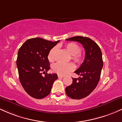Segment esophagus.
<instances>
[{
	"instance_id": "1",
	"label": "esophagus",
	"mask_w": 122,
	"mask_h": 122,
	"mask_svg": "<svg viewBox=\"0 0 122 122\" xmlns=\"http://www.w3.org/2000/svg\"><path fill=\"white\" fill-rule=\"evenodd\" d=\"M58 76L59 78H63L65 76H61V75H58V76Z\"/></svg>"
}]
</instances>
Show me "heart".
<instances>
[{"instance_id": "obj_1", "label": "heart", "mask_w": 122, "mask_h": 122, "mask_svg": "<svg viewBox=\"0 0 122 122\" xmlns=\"http://www.w3.org/2000/svg\"><path fill=\"white\" fill-rule=\"evenodd\" d=\"M66 49L72 55V59L75 63L81 64L83 61V55L81 52V48L78 45L75 43H69L65 46ZM57 48L53 47L48 54V59L49 61L52 62L55 59V55L56 53ZM75 66L72 63H56L52 66L53 71L56 73L60 75H65L69 72L74 70Z\"/></svg>"}]
</instances>
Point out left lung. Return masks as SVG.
Instances as JSON below:
<instances>
[{"mask_svg": "<svg viewBox=\"0 0 122 122\" xmlns=\"http://www.w3.org/2000/svg\"><path fill=\"white\" fill-rule=\"evenodd\" d=\"M81 43L85 50V57L79 68L75 71L78 78H72V83L66 87V93L72 99H81L89 95L97 85L103 67L102 51L93 40L82 36L66 39Z\"/></svg>", "mask_w": 122, "mask_h": 122, "instance_id": "8db88e82", "label": "left lung"}]
</instances>
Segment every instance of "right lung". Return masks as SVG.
<instances>
[{"instance_id":"add662e5","label":"right lung","mask_w":122,"mask_h":122,"mask_svg":"<svg viewBox=\"0 0 122 122\" xmlns=\"http://www.w3.org/2000/svg\"><path fill=\"white\" fill-rule=\"evenodd\" d=\"M59 40L52 42L41 38L26 41L19 49L17 66L22 86L29 95L41 99L51 91L56 74H48L50 69L48 54ZM45 73L44 76L42 74Z\"/></svg>"}]
</instances>
